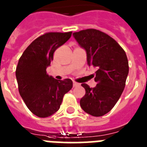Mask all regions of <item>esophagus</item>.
<instances>
[{
    "mask_svg": "<svg viewBox=\"0 0 147 147\" xmlns=\"http://www.w3.org/2000/svg\"><path fill=\"white\" fill-rule=\"evenodd\" d=\"M80 84L78 83H76V82H73V87H76V86H78Z\"/></svg>",
    "mask_w": 147,
    "mask_h": 147,
    "instance_id": "obj_1",
    "label": "esophagus"
}]
</instances>
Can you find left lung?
<instances>
[{
	"label": "left lung",
	"instance_id": "8db88e82",
	"mask_svg": "<svg viewBox=\"0 0 147 147\" xmlns=\"http://www.w3.org/2000/svg\"><path fill=\"white\" fill-rule=\"evenodd\" d=\"M73 36L86 50L88 65L97 69L95 87L81 84L86 93L80 105L88 114L103 116L114 107L123 91L129 73L127 55L113 38L97 29L81 30Z\"/></svg>",
	"mask_w": 147,
	"mask_h": 147
}]
</instances>
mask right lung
<instances>
[{
    "mask_svg": "<svg viewBox=\"0 0 147 147\" xmlns=\"http://www.w3.org/2000/svg\"><path fill=\"white\" fill-rule=\"evenodd\" d=\"M72 35L69 32H48L38 37L25 49L15 75L18 90L28 109L47 118L60 109L63 95L72 88L71 79L57 80L47 73L53 54Z\"/></svg>",
    "mask_w": 147,
    "mask_h": 147,
    "instance_id": "obj_1",
    "label": "right lung"
}]
</instances>
